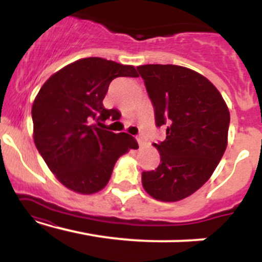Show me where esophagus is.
<instances>
[{
	"label": "esophagus",
	"mask_w": 262,
	"mask_h": 262,
	"mask_svg": "<svg viewBox=\"0 0 262 262\" xmlns=\"http://www.w3.org/2000/svg\"><path fill=\"white\" fill-rule=\"evenodd\" d=\"M137 141H138V145H139L140 148H141V146L145 145V143H146V140L144 139L143 137H138V138H137Z\"/></svg>",
	"instance_id": "34e87169"
}]
</instances>
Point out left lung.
I'll use <instances>...</instances> for the list:
<instances>
[{"label": "left lung", "instance_id": "left-lung-1", "mask_svg": "<svg viewBox=\"0 0 262 262\" xmlns=\"http://www.w3.org/2000/svg\"><path fill=\"white\" fill-rule=\"evenodd\" d=\"M166 139L154 144L158 169L141 173L143 187L161 202L191 196L209 180L228 145L230 114L217 87L179 65L138 66Z\"/></svg>", "mask_w": 262, "mask_h": 262}]
</instances>
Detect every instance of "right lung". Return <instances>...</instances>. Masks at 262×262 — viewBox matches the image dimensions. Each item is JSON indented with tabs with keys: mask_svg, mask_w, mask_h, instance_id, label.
Listing matches in <instances>:
<instances>
[{
	"mask_svg": "<svg viewBox=\"0 0 262 262\" xmlns=\"http://www.w3.org/2000/svg\"><path fill=\"white\" fill-rule=\"evenodd\" d=\"M138 77L133 65L102 58L79 59L53 74L32 106L33 139L45 164L66 188L93 194L106 187L117 160L138 149L128 133L102 129L117 116L103 98L111 81Z\"/></svg>",
	"mask_w": 262,
	"mask_h": 262,
	"instance_id": "right-lung-1",
	"label": "right lung"
}]
</instances>
